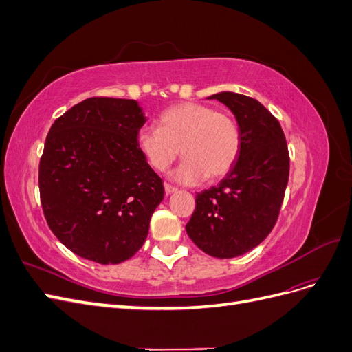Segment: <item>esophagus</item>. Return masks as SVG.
I'll use <instances>...</instances> for the list:
<instances>
[{
    "instance_id": "esophagus-1",
    "label": "esophagus",
    "mask_w": 352,
    "mask_h": 352,
    "mask_svg": "<svg viewBox=\"0 0 352 352\" xmlns=\"http://www.w3.org/2000/svg\"><path fill=\"white\" fill-rule=\"evenodd\" d=\"M164 190H166L167 195H170V194H173V192H177V188L168 185V184H164Z\"/></svg>"
}]
</instances>
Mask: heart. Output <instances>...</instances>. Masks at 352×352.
Masks as SVG:
<instances>
[{
	"label": "heart",
	"mask_w": 352,
	"mask_h": 352,
	"mask_svg": "<svg viewBox=\"0 0 352 352\" xmlns=\"http://www.w3.org/2000/svg\"><path fill=\"white\" fill-rule=\"evenodd\" d=\"M158 122L160 127L142 126L138 131V150L158 172L167 170L182 153L184 162L172 173L176 182L197 185L207 177L220 179L235 166L241 131L230 114L186 101L164 110Z\"/></svg>",
	"instance_id": "b5f03b06"
}]
</instances>
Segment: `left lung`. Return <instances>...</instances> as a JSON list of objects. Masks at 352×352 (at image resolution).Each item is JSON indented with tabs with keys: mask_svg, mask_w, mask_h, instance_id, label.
I'll return each instance as SVG.
<instances>
[{
	"mask_svg": "<svg viewBox=\"0 0 352 352\" xmlns=\"http://www.w3.org/2000/svg\"><path fill=\"white\" fill-rule=\"evenodd\" d=\"M223 102L241 131V153L217 186L197 194L188 236L211 257L233 258L257 247L278 220L289 179V153L278 119L261 102L236 92Z\"/></svg>",
	"mask_w": 352,
	"mask_h": 352,
	"instance_id": "obj_1",
	"label": "left lung"
}]
</instances>
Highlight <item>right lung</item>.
Returning <instances> with one entry per match:
<instances>
[{
	"label": "right lung",
	"mask_w": 352,
	"mask_h": 352,
	"mask_svg": "<svg viewBox=\"0 0 352 352\" xmlns=\"http://www.w3.org/2000/svg\"><path fill=\"white\" fill-rule=\"evenodd\" d=\"M145 122L135 100L94 97L51 126L39 163L41 204L52 233L82 258L119 264L146 239L164 186L138 150Z\"/></svg>",
	"instance_id": "add662e5"
}]
</instances>
